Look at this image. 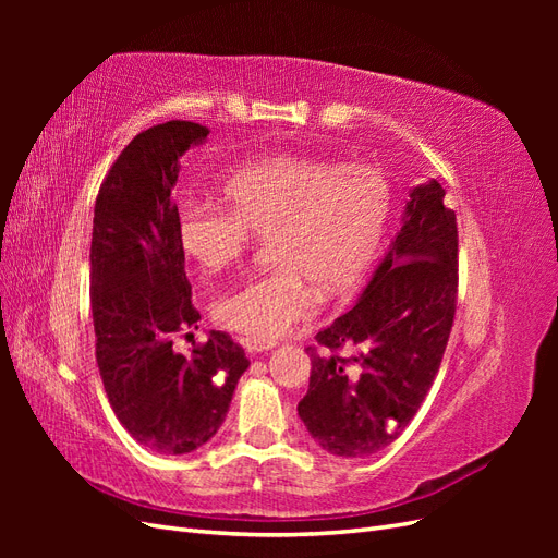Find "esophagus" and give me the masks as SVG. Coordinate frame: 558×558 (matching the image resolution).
I'll list each match as a JSON object with an SVG mask.
<instances>
[{"mask_svg": "<svg viewBox=\"0 0 558 558\" xmlns=\"http://www.w3.org/2000/svg\"><path fill=\"white\" fill-rule=\"evenodd\" d=\"M244 347H246V351H251V353H260V351H269V349H272L275 342H272V340H256V337H246Z\"/></svg>", "mask_w": 558, "mask_h": 558, "instance_id": "1", "label": "esophagus"}]
</instances>
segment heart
<instances>
[{
	"instance_id": "obj_1",
	"label": "heart",
	"mask_w": 558,
	"mask_h": 558,
	"mask_svg": "<svg viewBox=\"0 0 558 558\" xmlns=\"http://www.w3.org/2000/svg\"><path fill=\"white\" fill-rule=\"evenodd\" d=\"M230 207L189 197L179 205L177 234L202 272L238 263L256 234H269L275 269L218 295L221 326L275 340L316 310L312 286L347 291L375 258L391 207V185L373 165H337L277 156L234 170L223 181Z\"/></svg>"
}]
</instances>
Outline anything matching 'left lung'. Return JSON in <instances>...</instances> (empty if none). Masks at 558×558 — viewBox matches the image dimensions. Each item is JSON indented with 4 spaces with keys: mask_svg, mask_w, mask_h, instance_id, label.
Returning a JSON list of instances; mask_svg holds the SVG:
<instances>
[{
    "mask_svg": "<svg viewBox=\"0 0 558 558\" xmlns=\"http://www.w3.org/2000/svg\"><path fill=\"white\" fill-rule=\"evenodd\" d=\"M459 298V226L437 181L410 193L402 228L367 289L307 347L298 414L344 459L391 445L430 391Z\"/></svg>",
    "mask_w": 558,
    "mask_h": 558,
    "instance_id": "8db88e82",
    "label": "left lung"
}]
</instances>
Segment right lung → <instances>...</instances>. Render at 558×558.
<instances>
[{
	"label": "right lung",
	"mask_w": 558,
	"mask_h": 558,
	"mask_svg": "<svg viewBox=\"0 0 558 558\" xmlns=\"http://www.w3.org/2000/svg\"><path fill=\"white\" fill-rule=\"evenodd\" d=\"M209 134L191 121L140 132L116 158L95 199L90 310L95 359L113 414L146 449L177 456L221 428L248 359L211 330L191 353L174 337L197 328L177 234L172 191L181 156Z\"/></svg>",
	"instance_id": "1"
}]
</instances>
